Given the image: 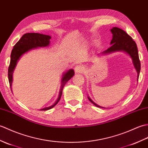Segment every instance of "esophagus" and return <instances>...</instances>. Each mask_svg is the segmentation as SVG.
<instances>
[{
  "label": "esophagus",
  "mask_w": 148,
  "mask_h": 148,
  "mask_svg": "<svg viewBox=\"0 0 148 148\" xmlns=\"http://www.w3.org/2000/svg\"><path fill=\"white\" fill-rule=\"evenodd\" d=\"M84 71V68L83 66L81 65H77L75 68V71L77 73H81Z\"/></svg>",
  "instance_id": "34e87169"
}]
</instances>
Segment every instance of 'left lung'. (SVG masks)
Returning a JSON list of instances; mask_svg holds the SVG:
<instances>
[{"instance_id":"left-lung-1","label":"left lung","mask_w":148,"mask_h":148,"mask_svg":"<svg viewBox=\"0 0 148 148\" xmlns=\"http://www.w3.org/2000/svg\"><path fill=\"white\" fill-rule=\"evenodd\" d=\"M111 32L113 34V38L110 42L111 47L106 51L102 52L99 56L108 55L115 52H125L132 58V63L137 73V80L139 79V76L140 70V63L139 58L138 50L136 42L133 40L132 37L128 35L127 33L119 28L113 27L111 29ZM88 99L92 103L98 108H103L92 100L88 96Z\"/></svg>"}]
</instances>
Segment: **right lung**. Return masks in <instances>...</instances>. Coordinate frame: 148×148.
Here are the masks:
<instances>
[{
    "mask_svg": "<svg viewBox=\"0 0 148 148\" xmlns=\"http://www.w3.org/2000/svg\"><path fill=\"white\" fill-rule=\"evenodd\" d=\"M51 38V37L49 35L38 34V33H28V34H25L23 35L19 41L15 44L11 52V61H10V64L8 68V78L11 89L12 88V84L13 81V73H14L15 68L20 58L24 54L33 50V49H36L38 47H48L50 44ZM74 74L75 72L73 69H70V70L64 72L61 78V86L57 100L51 106L42 108V109L40 110V111L50 110L58 103V102L61 99L64 85L73 77Z\"/></svg>",
    "mask_w": 148,
    "mask_h": 148,
    "instance_id": "obj_1",
    "label": "right lung"
}]
</instances>
